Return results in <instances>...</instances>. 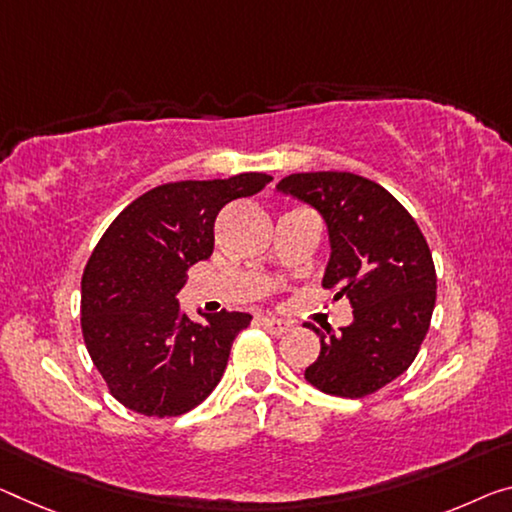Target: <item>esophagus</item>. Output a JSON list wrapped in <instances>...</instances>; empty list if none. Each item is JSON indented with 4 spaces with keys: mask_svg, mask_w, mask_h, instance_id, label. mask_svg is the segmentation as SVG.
<instances>
[{
    "mask_svg": "<svg viewBox=\"0 0 512 512\" xmlns=\"http://www.w3.org/2000/svg\"><path fill=\"white\" fill-rule=\"evenodd\" d=\"M258 322H261V327L265 329V332H270L272 336H281V334H286L288 329H290L288 322L286 320H279V318L263 316V318H258Z\"/></svg>",
    "mask_w": 512,
    "mask_h": 512,
    "instance_id": "34e87169",
    "label": "esophagus"
}]
</instances>
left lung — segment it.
I'll return each instance as SVG.
<instances>
[{"instance_id": "obj_1", "label": "left lung", "mask_w": 512, "mask_h": 512, "mask_svg": "<svg viewBox=\"0 0 512 512\" xmlns=\"http://www.w3.org/2000/svg\"><path fill=\"white\" fill-rule=\"evenodd\" d=\"M277 190L325 217L332 258L322 288L348 297L355 316L338 334L304 325L320 336L304 377L332 396H371L410 368L428 334L437 297L428 242L382 185L350 171L290 174Z\"/></svg>"}]
</instances>
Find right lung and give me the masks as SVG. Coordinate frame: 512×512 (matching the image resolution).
I'll list each match as a JSON object with an SVG mask.
<instances>
[{
  "label": "right lung",
  "instance_id": "1",
  "mask_svg": "<svg viewBox=\"0 0 512 512\" xmlns=\"http://www.w3.org/2000/svg\"><path fill=\"white\" fill-rule=\"evenodd\" d=\"M272 176L180 180L153 187L102 233L82 274V336L107 389L128 410L169 419L206 400L251 316L219 311L194 322L178 306L185 270L215 247L226 203Z\"/></svg>",
  "mask_w": 512,
  "mask_h": 512
}]
</instances>
